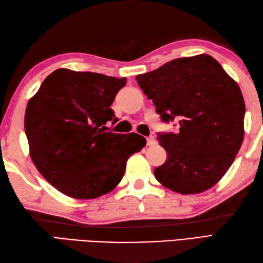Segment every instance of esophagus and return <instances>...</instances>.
<instances>
[{"instance_id": "1", "label": "esophagus", "mask_w": 263, "mask_h": 263, "mask_svg": "<svg viewBox=\"0 0 263 263\" xmlns=\"http://www.w3.org/2000/svg\"><path fill=\"white\" fill-rule=\"evenodd\" d=\"M155 142L156 140L153 136L147 137V146H153V144H155Z\"/></svg>"}]
</instances>
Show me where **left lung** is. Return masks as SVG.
<instances>
[{
  "mask_svg": "<svg viewBox=\"0 0 263 263\" xmlns=\"http://www.w3.org/2000/svg\"><path fill=\"white\" fill-rule=\"evenodd\" d=\"M136 80L161 122L178 126L157 133L167 153L154 172L157 181L182 194L214 186L243 142L245 104L237 83L206 54L170 61Z\"/></svg>",
  "mask_w": 263,
  "mask_h": 263,
  "instance_id": "obj_1",
  "label": "left lung"
}]
</instances>
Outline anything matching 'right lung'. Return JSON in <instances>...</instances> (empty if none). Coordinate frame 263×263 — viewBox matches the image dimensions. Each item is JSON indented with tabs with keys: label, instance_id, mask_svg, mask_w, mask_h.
Returning <instances> with one entry per match:
<instances>
[{
	"label": "right lung",
	"instance_id": "right-lung-1",
	"mask_svg": "<svg viewBox=\"0 0 263 263\" xmlns=\"http://www.w3.org/2000/svg\"><path fill=\"white\" fill-rule=\"evenodd\" d=\"M126 78L59 69L27 105L25 130L33 164L71 198L95 199L122 180L126 160L146 146L137 133L107 131L110 108Z\"/></svg>",
	"mask_w": 263,
	"mask_h": 263
}]
</instances>
